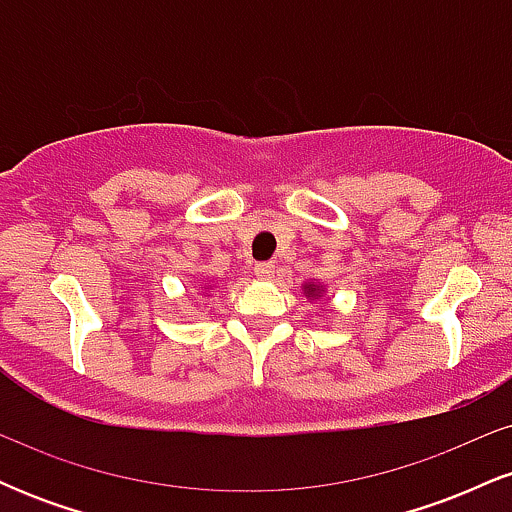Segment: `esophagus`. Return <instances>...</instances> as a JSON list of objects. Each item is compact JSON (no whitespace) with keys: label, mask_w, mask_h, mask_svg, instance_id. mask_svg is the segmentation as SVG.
<instances>
[{"label":"esophagus","mask_w":512,"mask_h":512,"mask_svg":"<svg viewBox=\"0 0 512 512\" xmlns=\"http://www.w3.org/2000/svg\"><path fill=\"white\" fill-rule=\"evenodd\" d=\"M255 276L262 281H269L274 276V264L272 262H260L255 264Z\"/></svg>","instance_id":"34e87169"}]
</instances>
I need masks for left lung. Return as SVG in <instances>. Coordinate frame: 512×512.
Wrapping results in <instances>:
<instances>
[{"label":"left lung","instance_id":"1","mask_svg":"<svg viewBox=\"0 0 512 512\" xmlns=\"http://www.w3.org/2000/svg\"><path fill=\"white\" fill-rule=\"evenodd\" d=\"M301 291H303V296L308 298L310 303L320 301V298H325V284H320V281H317V279L305 281V284H301Z\"/></svg>","mask_w":512,"mask_h":512}]
</instances>
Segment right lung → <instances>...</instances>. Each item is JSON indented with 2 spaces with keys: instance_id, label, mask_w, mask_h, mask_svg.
Listing matches in <instances>:
<instances>
[{
  "instance_id": "obj_1",
  "label": "right lung",
  "mask_w": 512,
  "mask_h": 512,
  "mask_svg": "<svg viewBox=\"0 0 512 512\" xmlns=\"http://www.w3.org/2000/svg\"><path fill=\"white\" fill-rule=\"evenodd\" d=\"M199 289H202V291H209V289H211V284H209V286H199Z\"/></svg>"
}]
</instances>
